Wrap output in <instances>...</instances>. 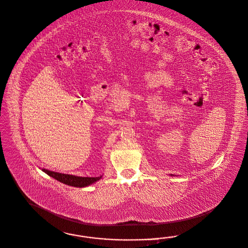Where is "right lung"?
<instances>
[{"label": "right lung", "instance_id": "1", "mask_svg": "<svg viewBox=\"0 0 248 248\" xmlns=\"http://www.w3.org/2000/svg\"><path fill=\"white\" fill-rule=\"evenodd\" d=\"M42 170L45 173H46L48 176L54 178L55 180H59L60 182L68 185V186H73V187H77V188H84L87 186H90L103 178V176L95 177V178L78 177L75 175L63 174V173H59V172H55V171L48 170L46 169H42Z\"/></svg>", "mask_w": 248, "mask_h": 248}]
</instances>
